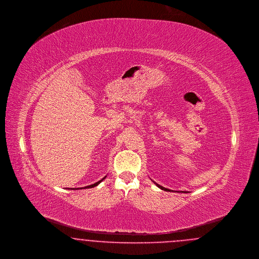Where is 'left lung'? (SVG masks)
Returning <instances> with one entry per match:
<instances>
[{"mask_svg":"<svg viewBox=\"0 0 259 259\" xmlns=\"http://www.w3.org/2000/svg\"><path fill=\"white\" fill-rule=\"evenodd\" d=\"M159 189H161V190H163V191H166V192H171V190H169V189H166V188H164V187H162V186H160V185H158V184H156V183H154ZM182 193H187V192H182Z\"/></svg>","mask_w":259,"mask_h":259,"instance_id":"obj_1","label":"left lung"}]
</instances>
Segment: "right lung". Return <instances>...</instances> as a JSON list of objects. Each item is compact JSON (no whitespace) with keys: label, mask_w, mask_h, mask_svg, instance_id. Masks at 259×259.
I'll use <instances>...</instances> for the list:
<instances>
[{"label":"right lung","mask_w":259,"mask_h":259,"mask_svg":"<svg viewBox=\"0 0 259 259\" xmlns=\"http://www.w3.org/2000/svg\"><path fill=\"white\" fill-rule=\"evenodd\" d=\"M104 179H106V177H105V178H103L102 180H100L99 182L95 183V184H92V185H90V186H87V187H84V189H86V188H88V189H89V188H94V187L98 186V185H99L100 183L102 182ZM80 189H82V188H80ZM75 190H76V189H75ZM77 190H78V189H77Z\"/></svg>","instance_id":"obj_1"}]
</instances>
